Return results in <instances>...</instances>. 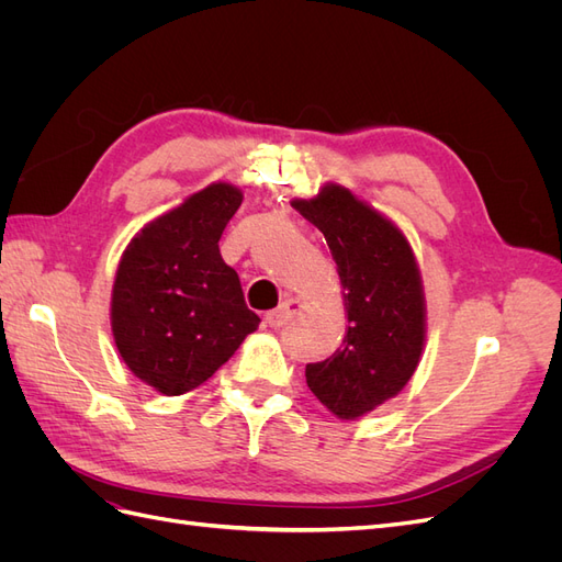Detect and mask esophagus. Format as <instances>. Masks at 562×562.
I'll list each match as a JSON object with an SVG mask.
<instances>
[{
  "mask_svg": "<svg viewBox=\"0 0 562 562\" xmlns=\"http://www.w3.org/2000/svg\"><path fill=\"white\" fill-rule=\"evenodd\" d=\"M304 307H307V304H304V300L288 297L279 310L267 314V323H269L271 328H281V326H285L288 321H293L300 312H304Z\"/></svg>",
  "mask_w": 562,
  "mask_h": 562,
  "instance_id": "obj_1",
  "label": "esophagus"
}]
</instances>
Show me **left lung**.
<instances>
[{"instance_id":"8db88e82","label":"left lung","mask_w":562,"mask_h":562,"mask_svg":"<svg viewBox=\"0 0 562 562\" xmlns=\"http://www.w3.org/2000/svg\"><path fill=\"white\" fill-rule=\"evenodd\" d=\"M291 206L326 236L349 321L342 347L310 363L304 378L337 419H359L398 396L419 366L427 339L419 265L398 225L342 184L326 182Z\"/></svg>"}]
</instances>
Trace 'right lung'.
<instances>
[{
    "label": "right lung",
    "instance_id": "add662e5",
    "mask_svg": "<svg viewBox=\"0 0 562 562\" xmlns=\"http://www.w3.org/2000/svg\"><path fill=\"white\" fill-rule=\"evenodd\" d=\"M241 201L239 187L211 182L149 220L119 260L114 345L133 375L164 396L206 382L260 326L217 246Z\"/></svg>",
    "mask_w": 562,
    "mask_h": 562
}]
</instances>
